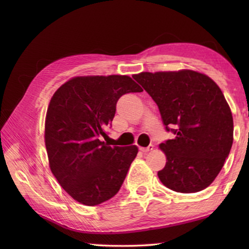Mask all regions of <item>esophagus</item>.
<instances>
[{"mask_svg": "<svg viewBox=\"0 0 249 249\" xmlns=\"http://www.w3.org/2000/svg\"><path fill=\"white\" fill-rule=\"evenodd\" d=\"M153 147H154V146H153V145H148L147 147H139V151H141L142 153H147L149 151H152Z\"/></svg>", "mask_w": 249, "mask_h": 249, "instance_id": "1", "label": "esophagus"}]
</instances>
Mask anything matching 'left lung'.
I'll use <instances>...</instances> for the list:
<instances>
[{
	"mask_svg": "<svg viewBox=\"0 0 249 249\" xmlns=\"http://www.w3.org/2000/svg\"><path fill=\"white\" fill-rule=\"evenodd\" d=\"M134 79L158 104L166 131V163L158 176L177 193H197L214 181L233 142V119L219 86L193 70L142 72Z\"/></svg>",
	"mask_w": 249,
	"mask_h": 249,
	"instance_id": "left-lung-1",
	"label": "left lung"
}]
</instances>
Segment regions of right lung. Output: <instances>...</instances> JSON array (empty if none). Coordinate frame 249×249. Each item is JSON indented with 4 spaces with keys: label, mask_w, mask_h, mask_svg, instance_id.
I'll use <instances>...</instances> for the list:
<instances>
[{
    "label": "right lung",
    "mask_w": 249,
    "mask_h": 249,
    "mask_svg": "<svg viewBox=\"0 0 249 249\" xmlns=\"http://www.w3.org/2000/svg\"><path fill=\"white\" fill-rule=\"evenodd\" d=\"M142 89L128 76L74 77L51 98L45 145L51 171L77 202L95 206L121 188L136 145L120 147L102 142L122 95Z\"/></svg>",
    "instance_id": "add662e5"
}]
</instances>
